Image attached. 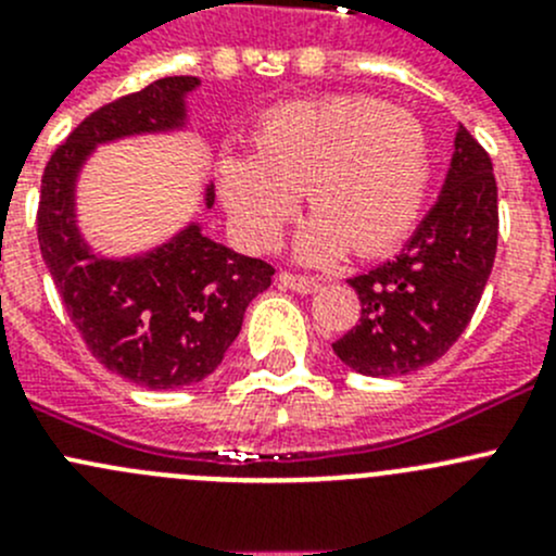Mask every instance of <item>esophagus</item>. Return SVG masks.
I'll return each instance as SVG.
<instances>
[{
	"instance_id": "34e87169",
	"label": "esophagus",
	"mask_w": 556,
	"mask_h": 556,
	"mask_svg": "<svg viewBox=\"0 0 556 556\" xmlns=\"http://www.w3.org/2000/svg\"><path fill=\"white\" fill-rule=\"evenodd\" d=\"M277 279L285 288L295 290V293H314V290H319V285H323L317 277H304V274L293 271H279Z\"/></svg>"
}]
</instances>
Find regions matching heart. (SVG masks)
<instances>
[{"label": "heart", "instance_id": "1", "mask_svg": "<svg viewBox=\"0 0 556 556\" xmlns=\"http://www.w3.org/2000/svg\"><path fill=\"white\" fill-rule=\"evenodd\" d=\"M428 179L422 123L361 93L274 106L252 134V159L220 164L223 201L252 250L277 242L304 190L314 217L295 250L312 263L395 247L417 223Z\"/></svg>", "mask_w": 556, "mask_h": 556}]
</instances>
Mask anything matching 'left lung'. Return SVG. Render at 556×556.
<instances>
[{"label":"left lung","instance_id":"obj_1","mask_svg":"<svg viewBox=\"0 0 556 556\" xmlns=\"http://www.w3.org/2000/svg\"><path fill=\"white\" fill-rule=\"evenodd\" d=\"M497 252L492 159L465 126L433 210L395 261L350 279L361 319L333 352L366 377H401L450 352L479 306Z\"/></svg>","mask_w":556,"mask_h":556}]
</instances>
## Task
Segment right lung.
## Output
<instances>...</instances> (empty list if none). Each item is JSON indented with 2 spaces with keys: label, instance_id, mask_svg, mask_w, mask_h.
Segmentation results:
<instances>
[{
  "label": "right lung",
  "instance_id": "1",
  "mask_svg": "<svg viewBox=\"0 0 556 556\" xmlns=\"http://www.w3.org/2000/svg\"><path fill=\"white\" fill-rule=\"evenodd\" d=\"M195 77H161L99 106L50 155L37 206V239L55 290L88 352L106 371L150 390L210 377L242 330L244 309L271 285L274 266L185 228L134 261H106L75 228V177L93 144L182 123ZM215 188L206 190V206Z\"/></svg>",
  "mask_w": 556,
  "mask_h": 556
}]
</instances>
